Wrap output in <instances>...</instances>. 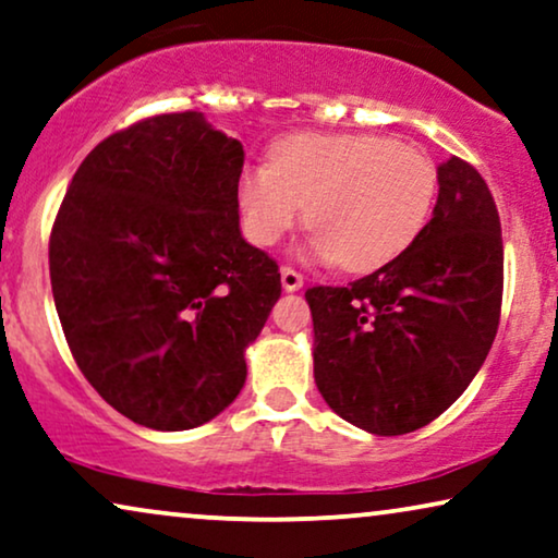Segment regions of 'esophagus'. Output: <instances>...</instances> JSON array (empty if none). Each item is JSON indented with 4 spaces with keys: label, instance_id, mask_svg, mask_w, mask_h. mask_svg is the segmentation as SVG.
Here are the masks:
<instances>
[{
    "label": "esophagus",
    "instance_id": "obj_1",
    "mask_svg": "<svg viewBox=\"0 0 558 558\" xmlns=\"http://www.w3.org/2000/svg\"><path fill=\"white\" fill-rule=\"evenodd\" d=\"M280 280H283V288L288 293L301 291V286H303V275L295 272L293 267H280Z\"/></svg>",
    "mask_w": 558,
    "mask_h": 558
}]
</instances>
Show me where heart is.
<instances>
[{"label":"heart","mask_w":558,"mask_h":558,"mask_svg":"<svg viewBox=\"0 0 558 558\" xmlns=\"http://www.w3.org/2000/svg\"><path fill=\"white\" fill-rule=\"evenodd\" d=\"M436 166L415 147L383 135H291L267 166L236 181L244 232L272 247L303 217L316 229L311 252L347 272H373L415 242L434 209Z\"/></svg>","instance_id":"obj_1"}]
</instances>
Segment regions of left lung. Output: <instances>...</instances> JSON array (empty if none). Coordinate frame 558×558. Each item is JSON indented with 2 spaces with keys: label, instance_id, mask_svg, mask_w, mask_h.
<instances>
[{
  "label": "left lung",
  "instance_id": "1",
  "mask_svg": "<svg viewBox=\"0 0 558 558\" xmlns=\"http://www.w3.org/2000/svg\"><path fill=\"white\" fill-rule=\"evenodd\" d=\"M436 173L434 217L403 255L347 288L306 291L318 392L333 413L377 436L439 418L480 373L500 324L493 193L459 158Z\"/></svg>",
  "mask_w": 558,
  "mask_h": 558
}]
</instances>
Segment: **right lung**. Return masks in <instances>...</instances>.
Returning a JSON list of instances; mask_svg holds the SVG:
<instances>
[{
	"label": "right lung",
	"mask_w": 558,
	"mask_h": 558,
	"mask_svg": "<svg viewBox=\"0 0 558 558\" xmlns=\"http://www.w3.org/2000/svg\"><path fill=\"white\" fill-rule=\"evenodd\" d=\"M242 143L202 111L158 114L86 155L50 232V286L73 360L130 421L185 430L247 380L244 349L280 299L244 242Z\"/></svg>",
	"instance_id": "right-lung-1"
}]
</instances>
